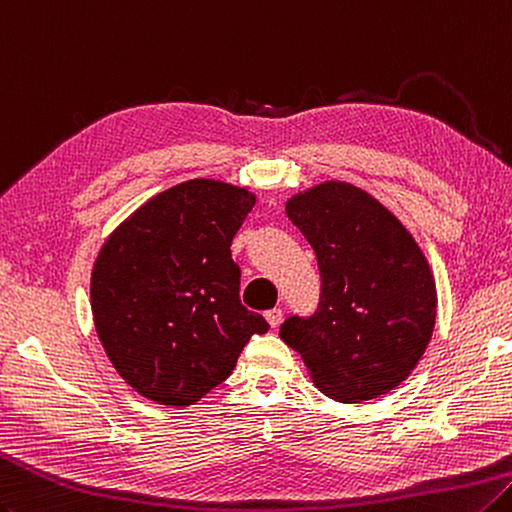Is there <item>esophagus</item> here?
<instances>
[{
  "label": "esophagus",
  "instance_id": "34e87169",
  "mask_svg": "<svg viewBox=\"0 0 512 512\" xmlns=\"http://www.w3.org/2000/svg\"><path fill=\"white\" fill-rule=\"evenodd\" d=\"M282 319H284L282 308H273V310H268V313H266V322L273 326V328H277L279 324H282Z\"/></svg>",
  "mask_w": 512,
  "mask_h": 512
}]
</instances>
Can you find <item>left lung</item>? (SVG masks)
<instances>
[{"instance_id": "1", "label": "left lung", "mask_w": 512, "mask_h": 512, "mask_svg": "<svg viewBox=\"0 0 512 512\" xmlns=\"http://www.w3.org/2000/svg\"><path fill=\"white\" fill-rule=\"evenodd\" d=\"M322 275L313 317H290L279 337L313 384L342 404L382 397L413 373L433 337L437 286L408 228L366 190L339 179L286 202Z\"/></svg>"}]
</instances>
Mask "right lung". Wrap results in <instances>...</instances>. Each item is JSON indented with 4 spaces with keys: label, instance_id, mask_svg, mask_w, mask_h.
<instances>
[{
    "label": "right lung",
    "instance_id": "right-lung-1",
    "mask_svg": "<svg viewBox=\"0 0 512 512\" xmlns=\"http://www.w3.org/2000/svg\"><path fill=\"white\" fill-rule=\"evenodd\" d=\"M257 195L188 179L150 197L106 237L90 273L99 342L150 402L184 408L233 373L266 319L239 302L233 237Z\"/></svg>",
    "mask_w": 512,
    "mask_h": 512
}]
</instances>
